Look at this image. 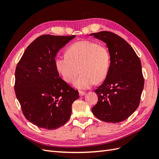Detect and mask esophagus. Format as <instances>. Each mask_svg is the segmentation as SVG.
I'll use <instances>...</instances> for the list:
<instances>
[{
    "mask_svg": "<svg viewBox=\"0 0 159 159\" xmlns=\"http://www.w3.org/2000/svg\"><path fill=\"white\" fill-rule=\"evenodd\" d=\"M85 94V93L84 92V91H79V95H80V96H83Z\"/></svg>",
    "mask_w": 159,
    "mask_h": 159,
    "instance_id": "34e87169",
    "label": "esophagus"
}]
</instances>
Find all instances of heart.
<instances>
[{
  "mask_svg": "<svg viewBox=\"0 0 159 159\" xmlns=\"http://www.w3.org/2000/svg\"><path fill=\"white\" fill-rule=\"evenodd\" d=\"M111 64L107 47L89 40L77 42L70 46L66 55L55 60L57 71L65 81L74 83L76 88L86 89L96 82L103 81L109 73Z\"/></svg>",
  "mask_w": 159,
  "mask_h": 159,
  "instance_id": "b5f03b06",
  "label": "heart"
}]
</instances>
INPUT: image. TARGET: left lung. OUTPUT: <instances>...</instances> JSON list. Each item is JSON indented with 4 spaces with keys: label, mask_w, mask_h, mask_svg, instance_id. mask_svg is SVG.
Returning a JSON list of instances; mask_svg holds the SVG:
<instances>
[{
    "label": "left lung",
    "mask_w": 159,
    "mask_h": 159,
    "mask_svg": "<svg viewBox=\"0 0 159 159\" xmlns=\"http://www.w3.org/2000/svg\"><path fill=\"white\" fill-rule=\"evenodd\" d=\"M89 35L106 43L111 57L107 76L95 90L98 102L91 111L103 121L121 122L140 103L144 88L141 60L133 48L116 34L102 31Z\"/></svg>",
    "instance_id": "1"
}]
</instances>
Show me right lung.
<instances>
[{
	"label": "right lung",
	"mask_w": 159,
	"mask_h": 159,
	"mask_svg": "<svg viewBox=\"0 0 159 159\" xmlns=\"http://www.w3.org/2000/svg\"><path fill=\"white\" fill-rule=\"evenodd\" d=\"M73 36L42 35L27 47L16 66L14 91L28 121L42 129H56L71 117L79 98L61 78L55 66L57 52Z\"/></svg>",
	"instance_id": "1"
}]
</instances>
